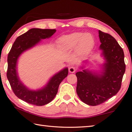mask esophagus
I'll return each instance as SVG.
<instances>
[{
  "label": "esophagus",
  "instance_id": "34e87169",
  "mask_svg": "<svg viewBox=\"0 0 132 132\" xmlns=\"http://www.w3.org/2000/svg\"><path fill=\"white\" fill-rule=\"evenodd\" d=\"M76 70H77V69L75 67H74V66H71V67H70V68H69V72L71 73H75Z\"/></svg>",
  "mask_w": 132,
  "mask_h": 132
}]
</instances>
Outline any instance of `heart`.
Segmentation results:
<instances>
[{"instance_id": "b5f03b06", "label": "heart", "mask_w": 132, "mask_h": 132, "mask_svg": "<svg viewBox=\"0 0 132 132\" xmlns=\"http://www.w3.org/2000/svg\"><path fill=\"white\" fill-rule=\"evenodd\" d=\"M57 43L62 50H73L77 46L78 51L83 52L90 50L94 43V39L93 35L89 33L75 32L62 37Z\"/></svg>"}]
</instances>
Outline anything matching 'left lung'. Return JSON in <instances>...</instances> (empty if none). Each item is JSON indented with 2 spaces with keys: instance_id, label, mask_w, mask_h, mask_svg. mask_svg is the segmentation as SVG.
<instances>
[{
  "instance_id": "left-lung-1",
  "label": "left lung",
  "mask_w": 132,
  "mask_h": 132,
  "mask_svg": "<svg viewBox=\"0 0 132 132\" xmlns=\"http://www.w3.org/2000/svg\"><path fill=\"white\" fill-rule=\"evenodd\" d=\"M100 50L106 62L101 75L83 70L77 72L76 92L85 104L96 106L117 94L121 87L126 65L122 48L112 35L99 30Z\"/></svg>"
}]
</instances>
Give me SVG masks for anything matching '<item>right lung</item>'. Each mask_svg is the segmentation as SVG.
Listing matches in <instances>:
<instances>
[{"label":"right lung","mask_w":132,"mask_h":132,"mask_svg":"<svg viewBox=\"0 0 132 132\" xmlns=\"http://www.w3.org/2000/svg\"><path fill=\"white\" fill-rule=\"evenodd\" d=\"M55 32V29L31 28L17 38L8 54L7 77L11 87L18 98L28 104L42 106L50 103L56 95L59 84L68 75V69H64L53 76L44 88L38 91L28 90L17 76L16 64L19 56L41 39L48 38Z\"/></svg>","instance_id":"right-lung-1"}]
</instances>
